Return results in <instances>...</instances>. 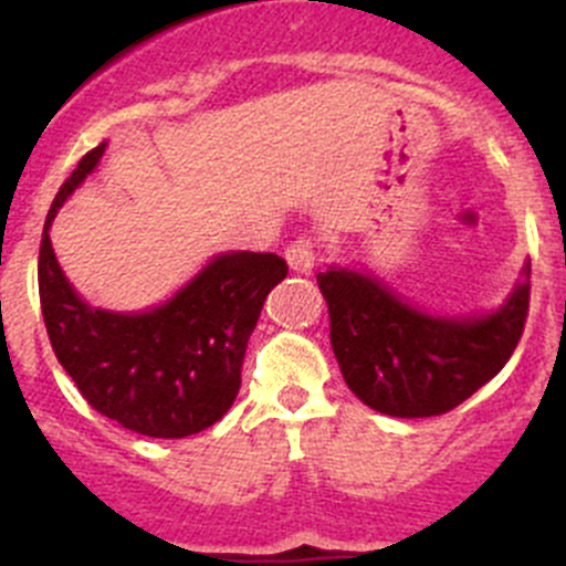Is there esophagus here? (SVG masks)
I'll return each mask as SVG.
<instances>
[{"label": "esophagus", "instance_id": "34e87169", "mask_svg": "<svg viewBox=\"0 0 566 566\" xmlns=\"http://www.w3.org/2000/svg\"><path fill=\"white\" fill-rule=\"evenodd\" d=\"M315 256H317V247L312 235L295 238V241L284 249V260H287L290 271L295 273H312V268H315Z\"/></svg>", "mask_w": 566, "mask_h": 566}]
</instances>
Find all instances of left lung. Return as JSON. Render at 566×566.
I'll return each mask as SVG.
<instances>
[{
    "label": "left lung",
    "mask_w": 566,
    "mask_h": 566,
    "mask_svg": "<svg viewBox=\"0 0 566 566\" xmlns=\"http://www.w3.org/2000/svg\"><path fill=\"white\" fill-rule=\"evenodd\" d=\"M526 282L493 315L436 317L405 304L367 273H317L331 347L350 391L386 416L424 419L458 408L504 369L528 317Z\"/></svg>",
    "instance_id": "1"
}]
</instances>
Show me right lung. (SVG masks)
<instances>
[{"mask_svg": "<svg viewBox=\"0 0 566 566\" xmlns=\"http://www.w3.org/2000/svg\"><path fill=\"white\" fill-rule=\"evenodd\" d=\"M104 150L101 142L78 161L45 216L38 256L45 331L56 361L98 413L147 438L193 436L235 402L249 336L287 262L271 251H230L156 310L125 315L90 306L62 273L49 227Z\"/></svg>", "mask_w": 566, "mask_h": 566, "instance_id": "obj_1", "label": "right lung"}]
</instances>
